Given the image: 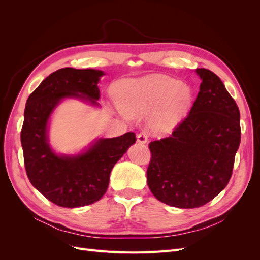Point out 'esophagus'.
I'll return each instance as SVG.
<instances>
[{
  "instance_id": "esophagus-1",
  "label": "esophagus",
  "mask_w": 260,
  "mask_h": 260,
  "mask_svg": "<svg viewBox=\"0 0 260 260\" xmlns=\"http://www.w3.org/2000/svg\"><path fill=\"white\" fill-rule=\"evenodd\" d=\"M137 141L139 143H146L147 142V135L145 132H140L138 137H137Z\"/></svg>"
}]
</instances>
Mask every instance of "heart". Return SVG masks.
I'll return each instance as SVG.
<instances>
[{"mask_svg":"<svg viewBox=\"0 0 260 260\" xmlns=\"http://www.w3.org/2000/svg\"><path fill=\"white\" fill-rule=\"evenodd\" d=\"M113 94L117 105L127 116H142L155 111L151 129L159 135L176 127L192 102L188 86L160 75L121 80L114 84Z\"/></svg>","mask_w":260,"mask_h":260,"instance_id":"obj_1","label":"heart"}]
</instances>
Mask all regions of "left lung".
Returning <instances> with one entry per match:
<instances>
[{"label":"left lung","instance_id":"left-lung-1","mask_svg":"<svg viewBox=\"0 0 260 260\" xmlns=\"http://www.w3.org/2000/svg\"><path fill=\"white\" fill-rule=\"evenodd\" d=\"M200 92L171 136L148 144L147 184L155 198L178 208L205 205L232 176L241 142L240 111L220 78L198 68Z\"/></svg>","mask_w":260,"mask_h":260}]
</instances>
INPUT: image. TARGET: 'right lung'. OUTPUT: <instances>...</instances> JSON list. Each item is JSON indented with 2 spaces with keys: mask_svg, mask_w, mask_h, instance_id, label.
<instances>
[{
  "mask_svg": "<svg viewBox=\"0 0 260 260\" xmlns=\"http://www.w3.org/2000/svg\"><path fill=\"white\" fill-rule=\"evenodd\" d=\"M103 75L95 69L61 68L45 78L27 100L20 133L26 172L31 184L57 206L76 208L100 201L115 164L137 141L133 132L100 139L77 156H58L50 147L48 122L54 108L66 98L98 105V83Z\"/></svg>",
  "mask_w": 260,
  "mask_h": 260,
  "instance_id": "1",
  "label": "right lung"
}]
</instances>
